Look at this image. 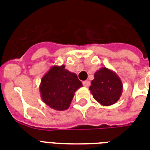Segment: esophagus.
Returning <instances> with one entry per match:
<instances>
[{
	"label": "esophagus",
	"instance_id": "1",
	"mask_svg": "<svg viewBox=\"0 0 150 150\" xmlns=\"http://www.w3.org/2000/svg\"><path fill=\"white\" fill-rule=\"evenodd\" d=\"M83 85L84 87H89V86H90V81H88V80L83 81Z\"/></svg>",
	"mask_w": 150,
	"mask_h": 150
}]
</instances>
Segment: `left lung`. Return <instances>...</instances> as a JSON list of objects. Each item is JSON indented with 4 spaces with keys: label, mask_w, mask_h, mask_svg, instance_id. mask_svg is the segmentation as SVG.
I'll use <instances>...</instances> for the list:
<instances>
[{
    "label": "left lung",
    "mask_w": 150,
    "mask_h": 150,
    "mask_svg": "<svg viewBox=\"0 0 150 150\" xmlns=\"http://www.w3.org/2000/svg\"><path fill=\"white\" fill-rule=\"evenodd\" d=\"M89 90L92 96L103 106H110L116 104L121 96L123 84L116 72L101 67L94 74Z\"/></svg>",
    "instance_id": "left-lung-1"
}]
</instances>
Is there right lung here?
<instances>
[{"mask_svg": "<svg viewBox=\"0 0 150 150\" xmlns=\"http://www.w3.org/2000/svg\"><path fill=\"white\" fill-rule=\"evenodd\" d=\"M83 87L77 75L69 71L65 66L51 67L41 79L39 91L45 104L57 111L67 110L75 92Z\"/></svg>", "mask_w": 150, "mask_h": 150, "instance_id": "right-lung-1", "label": "right lung"}]
</instances>
